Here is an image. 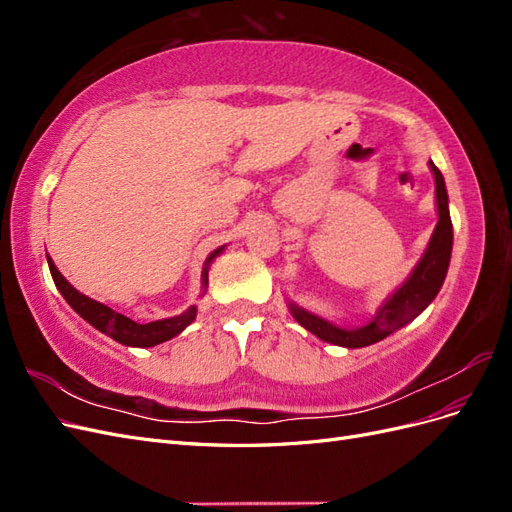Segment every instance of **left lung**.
<instances>
[{
	"label": "left lung",
	"mask_w": 512,
	"mask_h": 512,
	"mask_svg": "<svg viewBox=\"0 0 512 512\" xmlns=\"http://www.w3.org/2000/svg\"><path fill=\"white\" fill-rule=\"evenodd\" d=\"M429 168L433 173V181H436L438 224L433 228V235L427 243L425 254L416 262V267L406 277V282L384 299V303L378 307V312L371 316V320L363 324V327H339V324L290 301V314L303 329L333 346L365 348L380 342L384 337H389L401 327H406L408 322H412L418 314L425 312V307L436 299V294L444 284L448 262H451L453 224L451 213H448V194L444 177L431 160Z\"/></svg>",
	"instance_id": "left-lung-1"
}]
</instances>
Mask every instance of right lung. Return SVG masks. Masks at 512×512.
<instances>
[{
    "mask_svg": "<svg viewBox=\"0 0 512 512\" xmlns=\"http://www.w3.org/2000/svg\"><path fill=\"white\" fill-rule=\"evenodd\" d=\"M224 247H218V250H213L209 254V258L205 260V267H203V275H200V288H203V294L207 292L209 286V267L211 262L218 258ZM46 260H49V269L53 275V282L57 286V290L61 292V297L68 301V305L74 309L76 314H79L83 320H87L91 327L98 329L100 333L113 337L115 342L123 344V346H132V348H151V346H158L162 342H168V339H173L175 335H179L183 329H188L190 324L196 318V305H190L185 309L183 314L173 316V318H162V320H153L147 324H138L134 320H130L128 316H123L119 312H115L113 307H108L100 301H94L85 297L83 292L76 290L64 275H61L55 267V262L51 260V256L46 254Z\"/></svg>",
    "mask_w": 512,
    "mask_h": 512,
    "instance_id": "obj_1",
    "label": "right lung"
}]
</instances>
